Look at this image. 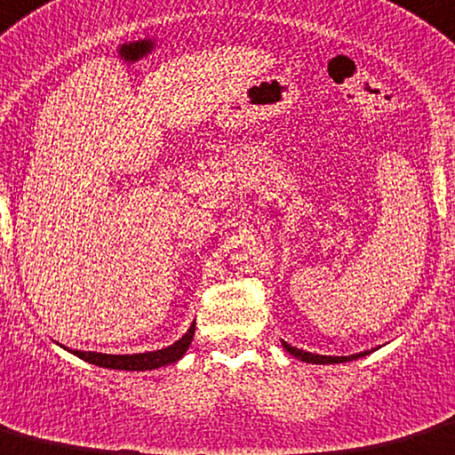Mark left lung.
Instances as JSON below:
<instances>
[{"mask_svg":"<svg viewBox=\"0 0 455 455\" xmlns=\"http://www.w3.org/2000/svg\"><path fill=\"white\" fill-rule=\"evenodd\" d=\"M285 351H290L291 355L299 357V360L303 362H312V364H340V362H351V360H357V357L366 355L364 353H355V355H348V357H331V355H314V353H307V351H300V348L291 347V344L283 342Z\"/></svg>","mask_w":455,"mask_h":455,"instance_id":"1","label":"left lung"}]
</instances>
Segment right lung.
Here are the masks:
<instances>
[{"label":"right lung","instance_id":"right-lung-1","mask_svg":"<svg viewBox=\"0 0 455 455\" xmlns=\"http://www.w3.org/2000/svg\"><path fill=\"white\" fill-rule=\"evenodd\" d=\"M196 324H191L189 331L174 342L172 347L159 348V351L150 353H137V355H107V353H87V351H74L80 360L89 362V364L104 366V368H119V371H152L165 364H174L176 360L185 355L189 348L191 340H194Z\"/></svg>","mask_w":455,"mask_h":455}]
</instances>
